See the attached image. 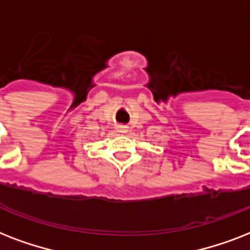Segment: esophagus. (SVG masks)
Returning <instances> with one entry per match:
<instances>
[{
    "label": "esophagus",
    "instance_id": "1",
    "mask_svg": "<svg viewBox=\"0 0 250 250\" xmlns=\"http://www.w3.org/2000/svg\"><path fill=\"white\" fill-rule=\"evenodd\" d=\"M119 129H121V132H127V127H125V125H121Z\"/></svg>",
    "mask_w": 250,
    "mask_h": 250
}]
</instances>
